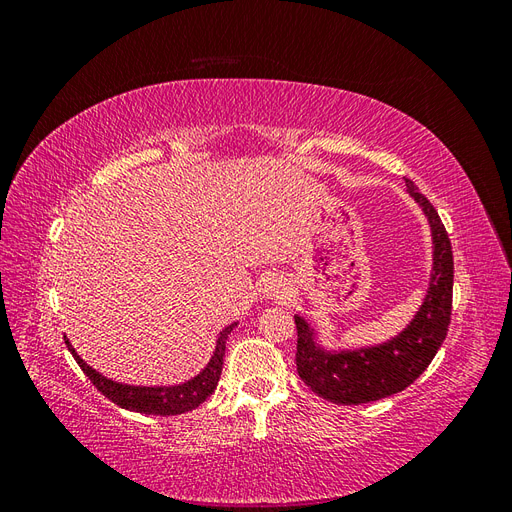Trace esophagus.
I'll list each match as a JSON object with an SVG mask.
<instances>
[{
  "mask_svg": "<svg viewBox=\"0 0 512 512\" xmlns=\"http://www.w3.org/2000/svg\"><path fill=\"white\" fill-rule=\"evenodd\" d=\"M284 292H286V284L284 282H280V280H271L269 282V286H267V297H284Z\"/></svg>",
  "mask_w": 512,
  "mask_h": 512,
  "instance_id": "34e87169",
  "label": "esophagus"
}]
</instances>
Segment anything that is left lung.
Returning a JSON list of instances; mask_svg holds the SVG:
<instances>
[{"instance_id": "left-lung-1", "label": "left lung", "mask_w": 512, "mask_h": 512, "mask_svg": "<svg viewBox=\"0 0 512 512\" xmlns=\"http://www.w3.org/2000/svg\"><path fill=\"white\" fill-rule=\"evenodd\" d=\"M408 192L423 207L433 235V273L425 303L410 327L376 348L331 354L314 344V331L301 316L297 324V371L316 395L342 406L378 401L408 386L423 374L438 354L453 312V247L438 211L406 179Z\"/></svg>"}]
</instances>
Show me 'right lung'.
I'll return each mask as SVG.
<instances>
[{"instance_id":"add662e5","label":"right lung","mask_w":512,"mask_h":512,"mask_svg":"<svg viewBox=\"0 0 512 512\" xmlns=\"http://www.w3.org/2000/svg\"><path fill=\"white\" fill-rule=\"evenodd\" d=\"M235 329V324L226 327L220 337H218V346H215V352L211 356L209 365L200 371V374L188 382L177 384V386H130V384H119L100 376L96 369H91L79 354L74 352L70 342L66 339V346L72 352V356L83 369V374L94 382L96 389L113 401V404L132 410V412H141V414H158V416H173V414H183L198 408L207 397L218 386L220 374H222V365H224V352H226V339L230 331Z\"/></svg>"}]
</instances>
